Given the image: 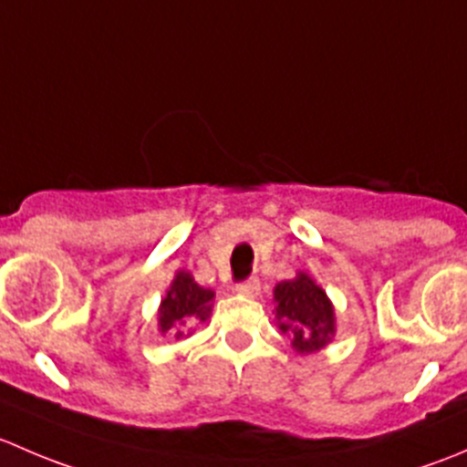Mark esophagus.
Returning a JSON list of instances; mask_svg holds the SVG:
<instances>
[{
  "label": "esophagus",
  "mask_w": 467,
  "mask_h": 467,
  "mask_svg": "<svg viewBox=\"0 0 467 467\" xmlns=\"http://www.w3.org/2000/svg\"><path fill=\"white\" fill-rule=\"evenodd\" d=\"M234 291L242 296H257L260 294V280L257 277H248V280H242L234 285Z\"/></svg>",
  "instance_id": "obj_1"
}]
</instances>
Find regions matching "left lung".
<instances>
[{
    "label": "left lung",
    "mask_w": 467,
    "mask_h": 467,
    "mask_svg": "<svg viewBox=\"0 0 467 467\" xmlns=\"http://www.w3.org/2000/svg\"><path fill=\"white\" fill-rule=\"evenodd\" d=\"M275 312L282 332L294 337L298 352L321 350L334 334V309L317 282L305 273L275 286Z\"/></svg>",
    "instance_id": "left-lung-1"
}]
</instances>
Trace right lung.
I'll use <instances>...</instances> for the list:
<instances>
[{
    "label": "right lung",
    "mask_w": 467,
    "mask_h": 467,
    "mask_svg": "<svg viewBox=\"0 0 467 467\" xmlns=\"http://www.w3.org/2000/svg\"><path fill=\"white\" fill-rule=\"evenodd\" d=\"M212 298L214 294L210 289L199 286L190 273L181 271L160 305V329L173 332L176 338L185 337L192 332V325L210 317Z\"/></svg>",
    "instance_id": "right-lung-1"
}]
</instances>
